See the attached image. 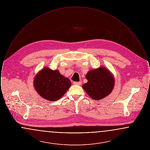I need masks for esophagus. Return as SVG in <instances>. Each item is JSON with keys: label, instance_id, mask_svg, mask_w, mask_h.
<instances>
[{"label": "esophagus", "instance_id": "esophagus-1", "mask_svg": "<svg viewBox=\"0 0 150 150\" xmlns=\"http://www.w3.org/2000/svg\"><path fill=\"white\" fill-rule=\"evenodd\" d=\"M73 84H75V85L80 86V85L81 84V81H78V82H77V81H74V82L73 83Z\"/></svg>", "mask_w": 150, "mask_h": 150}]
</instances>
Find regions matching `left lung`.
<instances>
[{
    "label": "left lung",
    "mask_w": 150,
    "mask_h": 150,
    "mask_svg": "<svg viewBox=\"0 0 150 150\" xmlns=\"http://www.w3.org/2000/svg\"><path fill=\"white\" fill-rule=\"evenodd\" d=\"M88 82L82 86L93 100L105 98L111 92L114 86V79L107 69L100 67L88 72L86 75Z\"/></svg>",
    "instance_id": "left-lung-1"
}]
</instances>
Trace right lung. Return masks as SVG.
Listing matches in <instances>:
<instances>
[{
    "mask_svg": "<svg viewBox=\"0 0 150 150\" xmlns=\"http://www.w3.org/2000/svg\"><path fill=\"white\" fill-rule=\"evenodd\" d=\"M34 85L41 97L48 100L55 101L64 95L71 86V83L58 70L44 68L36 76Z\"/></svg>",
    "mask_w": 150,
    "mask_h": 150,
    "instance_id": "obj_1",
    "label": "right lung"
}]
</instances>
